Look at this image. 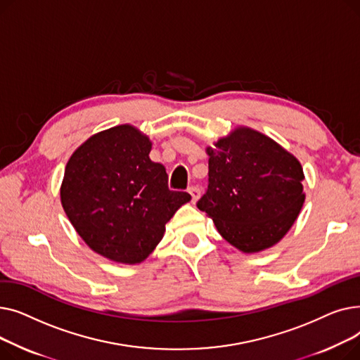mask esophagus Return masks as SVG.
Segmentation results:
<instances>
[{"mask_svg":"<svg viewBox=\"0 0 360 360\" xmlns=\"http://www.w3.org/2000/svg\"><path fill=\"white\" fill-rule=\"evenodd\" d=\"M188 193L191 194V197H193V202H195L198 198H200V190L197 186H191L190 190H188Z\"/></svg>","mask_w":360,"mask_h":360,"instance_id":"obj_1","label":"esophagus"}]
</instances>
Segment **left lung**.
<instances>
[{
  "label": "left lung",
  "instance_id": "obj_1",
  "mask_svg": "<svg viewBox=\"0 0 360 360\" xmlns=\"http://www.w3.org/2000/svg\"><path fill=\"white\" fill-rule=\"evenodd\" d=\"M205 153L209 188L198 209L240 252L271 248L290 231L305 202L300 162L250 127H236Z\"/></svg>",
  "mask_w": 360,
  "mask_h": 360
}]
</instances>
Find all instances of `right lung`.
<instances>
[{
  "instance_id": "right-lung-1",
  "label": "right lung",
  "mask_w": 360,
  "mask_h": 360,
  "mask_svg": "<svg viewBox=\"0 0 360 360\" xmlns=\"http://www.w3.org/2000/svg\"><path fill=\"white\" fill-rule=\"evenodd\" d=\"M150 150V139L124 124L93 134L67 162L63 209L87 247L110 261L143 262L191 200L169 190L166 169L151 162Z\"/></svg>"
}]
</instances>
